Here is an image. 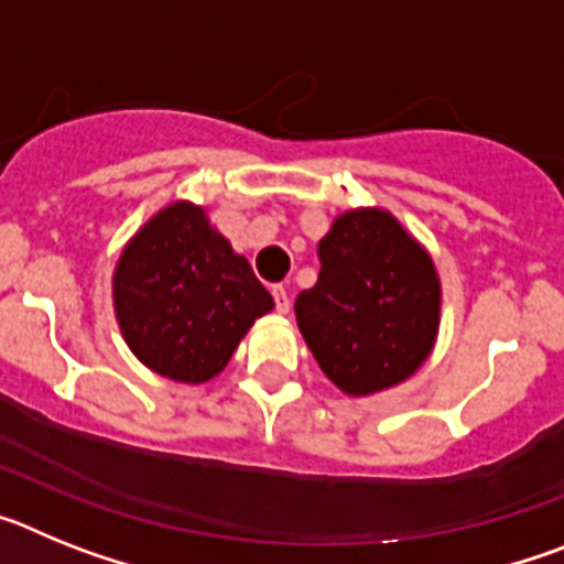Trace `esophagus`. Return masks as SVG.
I'll list each match as a JSON object with an SVG mask.
<instances>
[{
  "label": "esophagus",
  "mask_w": 564,
  "mask_h": 564,
  "mask_svg": "<svg viewBox=\"0 0 564 564\" xmlns=\"http://www.w3.org/2000/svg\"><path fill=\"white\" fill-rule=\"evenodd\" d=\"M271 293H273V302H276V311H279V313H288V311H291V296H288L285 288H282V285H273Z\"/></svg>",
  "instance_id": "1"
}]
</instances>
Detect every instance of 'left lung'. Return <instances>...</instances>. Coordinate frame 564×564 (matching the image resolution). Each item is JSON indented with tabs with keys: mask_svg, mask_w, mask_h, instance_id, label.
<instances>
[{
	"mask_svg": "<svg viewBox=\"0 0 564 564\" xmlns=\"http://www.w3.org/2000/svg\"><path fill=\"white\" fill-rule=\"evenodd\" d=\"M316 285L296 322L322 372L347 395L406 381L432 352L441 322L435 262L381 208L336 217L318 242Z\"/></svg>",
	"mask_w": 564,
	"mask_h": 564,
	"instance_id": "1",
	"label": "left lung"
}]
</instances>
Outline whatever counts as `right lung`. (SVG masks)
<instances>
[{
  "instance_id": "right-lung-1",
  "label": "right lung",
  "mask_w": 564,
  "mask_h": 564,
  "mask_svg": "<svg viewBox=\"0 0 564 564\" xmlns=\"http://www.w3.org/2000/svg\"><path fill=\"white\" fill-rule=\"evenodd\" d=\"M129 350L158 376L212 381L239 338L273 307L246 257L194 203H172L129 239L112 276Z\"/></svg>"
}]
</instances>
